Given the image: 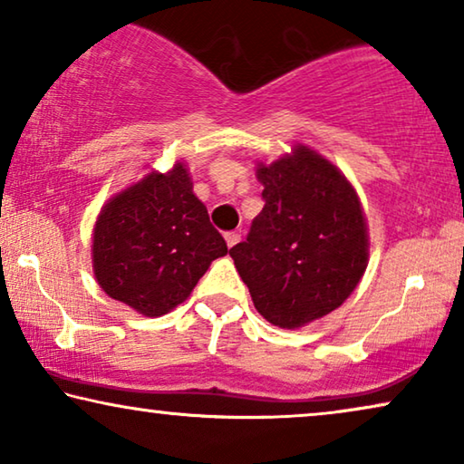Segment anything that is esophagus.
Instances as JSON below:
<instances>
[{
    "mask_svg": "<svg viewBox=\"0 0 464 464\" xmlns=\"http://www.w3.org/2000/svg\"><path fill=\"white\" fill-rule=\"evenodd\" d=\"M226 243H227V246H230V249H232V246L234 245H237L238 243V240H240V234L238 232H226Z\"/></svg>",
    "mask_w": 464,
    "mask_h": 464,
    "instance_id": "34e87169",
    "label": "esophagus"
}]
</instances>
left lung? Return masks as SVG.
Instances as JSON below:
<instances>
[{"label":"left lung","instance_id":"obj_1","mask_svg":"<svg viewBox=\"0 0 464 464\" xmlns=\"http://www.w3.org/2000/svg\"><path fill=\"white\" fill-rule=\"evenodd\" d=\"M256 175L266 205L230 256L266 321L304 327L340 308L363 276V207L346 175L308 145L259 162Z\"/></svg>","mask_w":464,"mask_h":464}]
</instances>
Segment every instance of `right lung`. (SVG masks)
I'll return each mask as SVG.
<instances>
[{
	"instance_id": "1",
	"label": "right lung",
	"mask_w": 464,
	"mask_h": 464,
	"mask_svg": "<svg viewBox=\"0 0 464 464\" xmlns=\"http://www.w3.org/2000/svg\"><path fill=\"white\" fill-rule=\"evenodd\" d=\"M183 162L150 170L101 208L92 230V272L113 300L143 316L186 302L226 240L196 198Z\"/></svg>"
}]
</instances>
